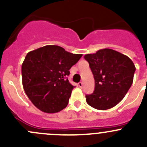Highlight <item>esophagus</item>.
<instances>
[{"mask_svg":"<svg viewBox=\"0 0 147 147\" xmlns=\"http://www.w3.org/2000/svg\"><path fill=\"white\" fill-rule=\"evenodd\" d=\"M78 86H79V87H80V88H82V87H83V83H82V82H79V83H78Z\"/></svg>","mask_w":147,"mask_h":147,"instance_id":"obj_1","label":"esophagus"}]
</instances>
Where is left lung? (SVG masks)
<instances>
[{
    "instance_id": "obj_1",
    "label": "left lung",
    "mask_w": 147,
    "mask_h": 147,
    "mask_svg": "<svg viewBox=\"0 0 147 147\" xmlns=\"http://www.w3.org/2000/svg\"><path fill=\"white\" fill-rule=\"evenodd\" d=\"M94 78V90L86 95L90 106L105 110L122 100L131 86L136 70L131 59L116 50L102 49L84 56Z\"/></svg>"
}]
</instances>
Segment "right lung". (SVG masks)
Wrapping results in <instances>:
<instances>
[{"mask_svg":"<svg viewBox=\"0 0 147 147\" xmlns=\"http://www.w3.org/2000/svg\"><path fill=\"white\" fill-rule=\"evenodd\" d=\"M82 56L57 45H45L26 55L22 64L23 89L38 109L50 114L66 107L75 87L67 77Z\"/></svg>","mask_w":147,"mask_h":147,"instance_id":"1","label":"right lung"}]
</instances>
